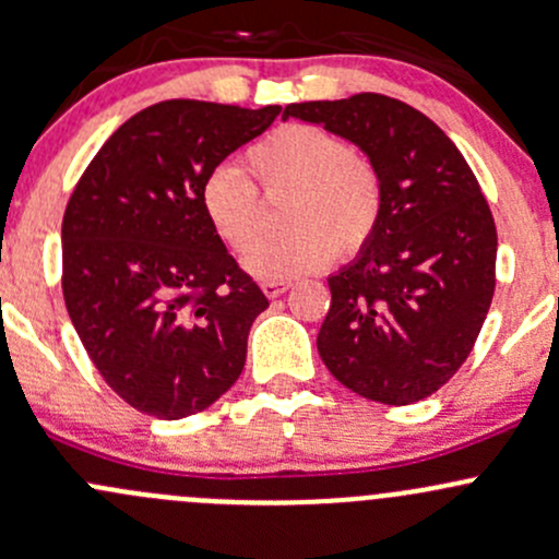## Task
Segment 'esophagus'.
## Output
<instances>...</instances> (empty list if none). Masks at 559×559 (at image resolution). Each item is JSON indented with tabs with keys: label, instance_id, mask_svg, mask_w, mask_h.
I'll return each instance as SVG.
<instances>
[{
	"label": "esophagus",
	"instance_id": "esophagus-1",
	"mask_svg": "<svg viewBox=\"0 0 559 559\" xmlns=\"http://www.w3.org/2000/svg\"><path fill=\"white\" fill-rule=\"evenodd\" d=\"M286 289H289V284H286V281H264V284H262L264 297H270V299L281 297Z\"/></svg>",
	"mask_w": 559,
	"mask_h": 559
}]
</instances>
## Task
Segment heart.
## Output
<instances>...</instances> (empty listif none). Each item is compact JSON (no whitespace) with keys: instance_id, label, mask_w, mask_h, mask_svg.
Masks as SVG:
<instances>
[{"instance_id":"heart-1","label":"heart","mask_w":559,"mask_h":559,"mask_svg":"<svg viewBox=\"0 0 559 559\" xmlns=\"http://www.w3.org/2000/svg\"><path fill=\"white\" fill-rule=\"evenodd\" d=\"M249 166L264 192L289 190L284 222L289 230L262 238V201L240 168L216 166L201 187V205L214 233L243 254L257 281H292L316 273L337 251L354 257L369 243L383 214V181L348 141L316 126H284L249 150Z\"/></svg>"}]
</instances>
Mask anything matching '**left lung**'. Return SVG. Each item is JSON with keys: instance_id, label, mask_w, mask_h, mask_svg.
Masks as SVG:
<instances>
[{"instance_id": "left-lung-1", "label": "left lung", "mask_w": 559, "mask_h": 559, "mask_svg": "<svg viewBox=\"0 0 559 559\" xmlns=\"http://www.w3.org/2000/svg\"><path fill=\"white\" fill-rule=\"evenodd\" d=\"M289 117L358 146L383 181L378 230L329 275L321 361L358 396L420 402L466 361L492 302L498 235L477 179L442 128L380 93L289 104Z\"/></svg>"}]
</instances>
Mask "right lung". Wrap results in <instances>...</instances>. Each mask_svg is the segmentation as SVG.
Instances as JSON below:
<instances>
[{"label":"right lung","mask_w":559,"mask_h":559,"mask_svg":"<svg viewBox=\"0 0 559 559\" xmlns=\"http://www.w3.org/2000/svg\"><path fill=\"white\" fill-rule=\"evenodd\" d=\"M278 111L155 104L111 133L74 187L61 227L69 319L139 413L195 415L243 372L267 297L205 219L201 187Z\"/></svg>","instance_id":"1"}]
</instances>
